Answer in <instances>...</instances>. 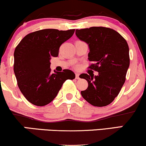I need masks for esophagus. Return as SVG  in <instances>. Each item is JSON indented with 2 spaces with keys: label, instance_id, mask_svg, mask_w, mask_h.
<instances>
[{
  "label": "esophagus",
  "instance_id": "34e87169",
  "mask_svg": "<svg viewBox=\"0 0 146 146\" xmlns=\"http://www.w3.org/2000/svg\"><path fill=\"white\" fill-rule=\"evenodd\" d=\"M75 78H76L77 80H78V79L80 78V74H79V73H75Z\"/></svg>",
  "mask_w": 146,
  "mask_h": 146
}]
</instances>
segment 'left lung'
Instances as JSON below:
<instances>
[{"mask_svg":"<svg viewBox=\"0 0 146 146\" xmlns=\"http://www.w3.org/2000/svg\"><path fill=\"white\" fill-rule=\"evenodd\" d=\"M77 36L88 44V60L93 63L88 68L99 75L82 73L88 86L81 94L90 104L104 107L112 103L124 85L130 64L129 48L126 41L110 28L90 27L75 31Z\"/></svg>","mask_w":146,"mask_h":146,"instance_id":"left-lung-1","label":"left lung"}]
</instances>
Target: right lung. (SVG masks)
<instances>
[{
  "mask_svg": "<svg viewBox=\"0 0 146 146\" xmlns=\"http://www.w3.org/2000/svg\"><path fill=\"white\" fill-rule=\"evenodd\" d=\"M75 29H43L29 33L14 51L13 70L24 97L36 106H45L55 99L63 83L73 80L71 70L52 73L50 59L58 56L60 45L73 36Z\"/></svg>",
  "mask_w": 146,
  "mask_h": 146,
  "instance_id": "obj_1",
  "label": "right lung"
}]
</instances>
